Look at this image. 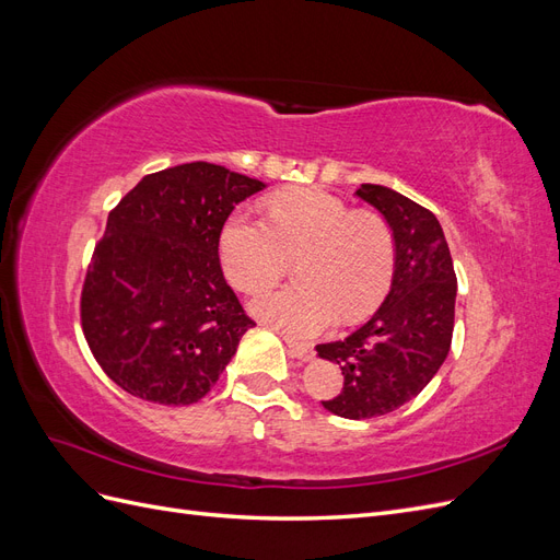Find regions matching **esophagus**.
I'll return each mask as SVG.
<instances>
[{
    "label": "esophagus",
    "mask_w": 560,
    "mask_h": 560,
    "mask_svg": "<svg viewBox=\"0 0 560 560\" xmlns=\"http://www.w3.org/2000/svg\"><path fill=\"white\" fill-rule=\"evenodd\" d=\"M284 343H287V348H290L292 358H296L301 362H308L315 358V350L308 343H299V341H294V338H287V336H284Z\"/></svg>",
    "instance_id": "obj_1"
}]
</instances>
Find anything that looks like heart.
<instances>
[{
  "instance_id": "obj_1",
  "label": "heart",
  "mask_w": 560,
  "mask_h": 560,
  "mask_svg": "<svg viewBox=\"0 0 560 560\" xmlns=\"http://www.w3.org/2000/svg\"><path fill=\"white\" fill-rule=\"evenodd\" d=\"M219 257L243 292L280 278L299 259V287L264 290L252 313L290 336H315L331 322L360 319L385 296L395 270V241L374 212L319 189H290L268 198V222L233 212L219 235Z\"/></svg>"
}]
</instances>
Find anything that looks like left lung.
<instances>
[{
    "label": "left lung",
    "instance_id": "left-lung-1",
    "mask_svg": "<svg viewBox=\"0 0 560 560\" xmlns=\"http://www.w3.org/2000/svg\"><path fill=\"white\" fill-rule=\"evenodd\" d=\"M354 194L374 206L393 231V284L366 325L315 350L343 374L341 393L322 406L341 418L364 420L418 397L444 364L457 280L442 224L430 210L381 184H362Z\"/></svg>",
    "mask_w": 560,
    "mask_h": 560
}]
</instances>
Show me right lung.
<instances>
[{
    "label": "right lung",
    "mask_w": 560,
    "mask_h": 560,
    "mask_svg": "<svg viewBox=\"0 0 560 560\" xmlns=\"http://www.w3.org/2000/svg\"><path fill=\"white\" fill-rule=\"evenodd\" d=\"M264 182L206 161L147 175L109 212L81 292V327L132 397H206L254 327L219 266V235Z\"/></svg>",
    "instance_id": "add662e5"
}]
</instances>
